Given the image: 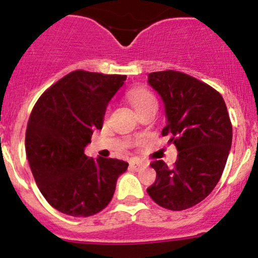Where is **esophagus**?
<instances>
[{
  "label": "esophagus",
  "instance_id": "1",
  "mask_svg": "<svg viewBox=\"0 0 258 258\" xmlns=\"http://www.w3.org/2000/svg\"><path fill=\"white\" fill-rule=\"evenodd\" d=\"M130 165H131V167H134L135 169H142V168H146V164L145 162H141V161H132L131 163H130Z\"/></svg>",
  "mask_w": 258,
  "mask_h": 258
}]
</instances>
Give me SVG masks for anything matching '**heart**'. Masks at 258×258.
Wrapping results in <instances>:
<instances>
[{"mask_svg": "<svg viewBox=\"0 0 258 258\" xmlns=\"http://www.w3.org/2000/svg\"><path fill=\"white\" fill-rule=\"evenodd\" d=\"M127 100L136 108L138 113L148 110L151 107H157V99L151 90L146 86H136L127 91Z\"/></svg>", "mask_w": 258, "mask_h": 258, "instance_id": "obj_1", "label": "heart"}]
</instances>
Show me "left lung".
<instances>
[{"instance_id":"1","label":"left lung","mask_w":258,"mask_h":258,"mask_svg":"<svg viewBox=\"0 0 258 258\" xmlns=\"http://www.w3.org/2000/svg\"><path fill=\"white\" fill-rule=\"evenodd\" d=\"M148 83L163 99L168 121L162 136L170 137L178 159L172 168L151 163L157 177L147 193L159 207L185 210L218 184L231 148V121L220 93L185 73L154 72Z\"/></svg>"}]
</instances>
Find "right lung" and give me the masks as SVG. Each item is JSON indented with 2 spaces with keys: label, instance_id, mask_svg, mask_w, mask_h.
<instances>
[{
  "label": "right lung",
  "instance_id": "obj_1",
  "mask_svg": "<svg viewBox=\"0 0 258 258\" xmlns=\"http://www.w3.org/2000/svg\"><path fill=\"white\" fill-rule=\"evenodd\" d=\"M126 75L75 70L38 99L26 131V154L40 193L60 213L88 216L108 205L128 163L86 157L94 130L102 128L111 97Z\"/></svg>",
  "mask_w": 258,
  "mask_h": 258
}]
</instances>
